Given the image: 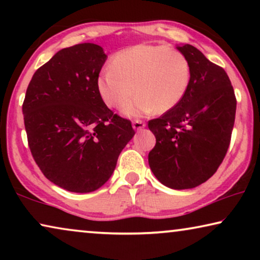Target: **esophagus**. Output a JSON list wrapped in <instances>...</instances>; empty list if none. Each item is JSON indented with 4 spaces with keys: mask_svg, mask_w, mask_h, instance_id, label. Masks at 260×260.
I'll return each instance as SVG.
<instances>
[{
    "mask_svg": "<svg viewBox=\"0 0 260 260\" xmlns=\"http://www.w3.org/2000/svg\"><path fill=\"white\" fill-rule=\"evenodd\" d=\"M145 126V123L140 119H135L133 122V127L135 130H142Z\"/></svg>",
    "mask_w": 260,
    "mask_h": 260,
    "instance_id": "esophagus-1",
    "label": "esophagus"
}]
</instances>
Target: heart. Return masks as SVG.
<instances>
[{
    "label": "heart",
    "instance_id": "heart-1",
    "mask_svg": "<svg viewBox=\"0 0 260 260\" xmlns=\"http://www.w3.org/2000/svg\"><path fill=\"white\" fill-rule=\"evenodd\" d=\"M191 69L187 56L158 45H137L113 55L111 66L97 80L103 102L111 109L124 108L126 116L154 111L165 113L175 108L187 93Z\"/></svg>",
    "mask_w": 260,
    "mask_h": 260
}]
</instances>
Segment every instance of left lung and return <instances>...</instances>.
<instances>
[{"instance_id":"8db88e82","label":"left lung","mask_w":260,"mask_h":260,"mask_svg":"<svg viewBox=\"0 0 260 260\" xmlns=\"http://www.w3.org/2000/svg\"><path fill=\"white\" fill-rule=\"evenodd\" d=\"M177 49L189 60L191 79L175 108L148 122L156 137L150 169L173 189H189L214 175L231 143L237 99L225 70L191 45Z\"/></svg>"}]
</instances>
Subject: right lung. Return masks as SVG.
Masks as SVG:
<instances>
[{
    "label": "right lung",
    "mask_w": 260,
    "mask_h": 260,
    "mask_svg": "<svg viewBox=\"0 0 260 260\" xmlns=\"http://www.w3.org/2000/svg\"><path fill=\"white\" fill-rule=\"evenodd\" d=\"M105 60L101 46L88 42L61 49L34 73L22 104L35 163L51 182L73 193L101 188L135 135L130 120L99 95Z\"/></svg>",
    "instance_id": "obj_1"
}]
</instances>
